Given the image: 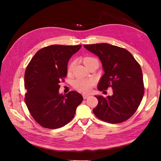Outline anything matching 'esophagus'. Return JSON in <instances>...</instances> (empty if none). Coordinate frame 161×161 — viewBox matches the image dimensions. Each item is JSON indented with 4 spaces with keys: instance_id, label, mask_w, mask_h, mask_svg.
<instances>
[{
    "instance_id": "1",
    "label": "esophagus",
    "mask_w": 161,
    "mask_h": 161,
    "mask_svg": "<svg viewBox=\"0 0 161 161\" xmlns=\"http://www.w3.org/2000/svg\"><path fill=\"white\" fill-rule=\"evenodd\" d=\"M90 95H86V94H83V97L84 99H87Z\"/></svg>"
}]
</instances>
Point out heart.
Returning a JSON list of instances; mask_svg holds the SVG:
<instances>
[{"mask_svg":"<svg viewBox=\"0 0 161 161\" xmlns=\"http://www.w3.org/2000/svg\"><path fill=\"white\" fill-rule=\"evenodd\" d=\"M96 60L95 58L91 57H87L83 58V63L86 65V66H88L92 61ZM74 66V62H72L69 67H68V73L70 74L72 72L73 68ZM95 82L92 80H82V79H78L76 80L74 83V87L82 92H85V93H88L91 91L92 87H93Z\"/></svg>","mask_w":161,"mask_h":161,"instance_id":"obj_1","label":"heart"}]
</instances>
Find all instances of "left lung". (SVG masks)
I'll return each mask as SVG.
<instances>
[{
	"label": "left lung",
	"mask_w": 161,
	"mask_h": 161,
	"mask_svg": "<svg viewBox=\"0 0 161 161\" xmlns=\"http://www.w3.org/2000/svg\"><path fill=\"white\" fill-rule=\"evenodd\" d=\"M103 63L104 75L98 85L100 91L113 89V95L96 96L97 117L109 123H120L136 112L144 95L143 75L139 63L124 48L106 43L83 45Z\"/></svg>",
	"instance_id": "left-lung-1"
}]
</instances>
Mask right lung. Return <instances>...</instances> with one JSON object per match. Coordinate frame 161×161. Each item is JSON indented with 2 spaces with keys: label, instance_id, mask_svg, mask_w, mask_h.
<instances>
[{
  "label": "right lung",
  "instance_id": "add662e5",
  "mask_svg": "<svg viewBox=\"0 0 161 161\" xmlns=\"http://www.w3.org/2000/svg\"><path fill=\"white\" fill-rule=\"evenodd\" d=\"M81 45H51L38 50L25 72V103L32 117L43 127L55 129L69 123L83 101L77 91L60 95L59 83L67 75L70 58Z\"/></svg>",
  "mask_w": 161,
  "mask_h": 161
}]
</instances>
